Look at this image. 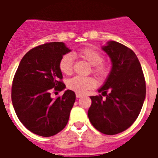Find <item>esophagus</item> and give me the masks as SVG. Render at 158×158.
Returning a JSON list of instances; mask_svg holds the SVG:
<instances>
[{"instance_id":"obj_1","label":"esophagus","mask_w":158,"mask_h":158,"mask_svg":"<svg viewBox=\"0 0 158 158\" xmlns=\"http://www.w3.org/2000/svg\"><path fill=\"white\" fill-rule=\"evenodd\" d=\"M83 96H84V95L81 94H76V98H82Z\"/></svg>"}]
</instances>
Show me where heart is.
Returning a JSON list of instances; mask_svg holds the SVG:
<instances>
[{"mask_svg":"<svg viewBox=\"0 0 158 158\" xmlns=\"http://www.w3.org/2000/svg\"><path fill=\"white\" fill-rule=\"evenodd\" d=\"M78 56L86 60L93 66V70L98 75L104 77L107 75L108 68L102 62L103 60V56L98 51L94 48H83L78 52ZM74 57L70 54L64 55L60 60L59 67L60 71L64 74L69 75L73 72ZM67 86L73 91L81 94L94 88L95 86V80L91 77L75 76L69 79L67 82Z\"/></svg>","mask_w":158,"mask_h":158,"instance_id":"obj_1","label":"heart"}]
</instances>
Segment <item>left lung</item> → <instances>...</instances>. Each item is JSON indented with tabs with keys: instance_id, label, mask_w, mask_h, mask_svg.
<instances>
[{
	"instance_id": "1",
	"label": "left lung",
	"mask_w": 158,
	"mask_h": 158,
	"mask_svg": "<svg viewBox=\"0 0 158 158\" xmlns=\"http://www.w3.org/2000/svg\"><path fill=\"white\" fill-rule=\"evenodd\" d=\"M102 50L111 61L110 73L98 89L106 98L103 101L101 95L90 97L88 116L95 129L113 135L127 130L137 119L146 96V84L139 60L131 49L109 41Z\"/></svg>"
}]
</instances>
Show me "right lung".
Returning <instances> with one entry per match:
<instances>
[{
    "label": "right lung",
    "mask_w": 158,
    "mask_h": 158,
    "mask_svg": "<svg viewBox=\"0 0 158 158\" xmlns=\"http://www.w3.org/2000/svg\"><path fill=\"white\" fill-rule=\"evenodd\" d=\"M70 52L61 42L45 43L28 52L19 64L11 89L12 103L19 120L35 135L53 136L68 123L75 94L68 89L53 99L51 91L65 89L59 63Z\"/></svg>",
    "instance_id": "right-lung-1"
}]
</instances>
